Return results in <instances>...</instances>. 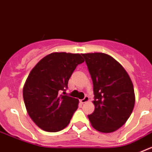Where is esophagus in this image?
<instances>
[{
    "instance_id": "obj_1",
    "label": "esophagus",
    "mask_w": 152,
    "mask_h": 152,
    "mask_svg": "<svg viewBox=\"0 0 152 152\" xmlns=\"http://www.w3.org/2000/svg\"><path fill=\"white\" fill-rule=\"evenodd\" d=\"M88 101H89V97H88V96H85V97H84V99L80 100V103H85Z\"/></svg>"
}]
</instances>
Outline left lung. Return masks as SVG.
Listing matches in <instances>:
<instances>
[{
  "label": "left lung",
  "mask_w": 152,
  "mask_h": 152,
  "mask_svg": "<svg viewBox=\"0 0 152 152\" xmlns=\"http://www.w3.org/2000/svg\"><path fill=\"white\" fill-rule=\"evenodd\" d=\"M93 80L95 110L88 115L94 128L100 132H115L126 123L135 106L131 79L121 64L101 52L82 54Z\"/></svg>",
  "instance_id": "obj_1"
}]
</instances>
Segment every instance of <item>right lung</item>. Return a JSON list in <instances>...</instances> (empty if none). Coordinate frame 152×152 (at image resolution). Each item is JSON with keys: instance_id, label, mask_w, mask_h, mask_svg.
Masks as SVG:
<instances>
[{"instance_id": "right-lung-1", "label": "right lung", "mask_w": 152, "mask_h": 152, "mask_svg": "<svg viewBox=\"0 0 152 152\" xmlns=\"http://www.w3.org/2000/svg\"><path fill=\"white\" fill-rule=\"evenodd\" d=\"M84 61L80 54L53 52L31 70L23 90L24 103L32 120L44 131L56 132L69 124L79 100L61 93Z\"/></svg>"}]
</instances>
